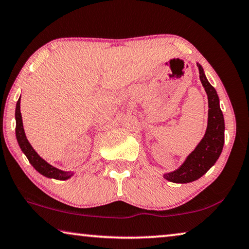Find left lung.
<instances>
[{
  "label": "left lung",
  "instance_id": "1",
  "mask_svg": "<svg viewBox=\"0 0 249 249\" xmlns=\"http://www.w3.org/2000/svg\"><path fill=\"white\" fill-rule=\"evenodd\" d=\"M199 70V78L208 97V122L206 133L196 146V148L187 156L186 160L176 171L164 174V177L173 183H191L202 177L218 160L224 146L225 123L222 109L219 107V98L216 89L210 84L204 74V70L197 64Z\"/></svg>",
  "mask_w": 249,
  "mask_h": 249
}]
</instances>
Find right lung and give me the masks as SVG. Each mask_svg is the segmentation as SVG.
Here are the masks:
<instances>
[{
	"label": "right lung",
	"mask_w": 249,
	"mask_h": 249,
	"mask_svg": "<svg viewBox=\"0 0 249 249\" xmlns=\"http://www.w3.org/2000/svg\"><path fill=\"white\" fill-rule=\"evenodd\" d=\"M19 103H21V97L18 98L17 103V108H15V121H17V127H15V134H17V140L18 143L21 147L22 152L25 154L27 160L32 166L36 169V171L42 174L43 176L49 177V178H55L60 180H65L70 178L73 175V173L71 172H64L61 169H57L56 167L50 165L47 161H45L42 157H39L38 154L34 151V148L31 146V144L27 141L24 128H23V122H22V115H21V109H19Z\"/></svg>",
	"instance_id": "add662e5"
}]
</instances>
